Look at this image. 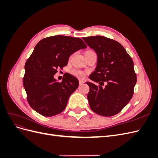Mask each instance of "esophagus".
<instances>
[{
  "label": "esophagus",
  "instance_id": "1",
  "mask_svg": "<svg viewBox=\"0 0 158 158\" xmlns=\"http://www.w3.org/2000/svg\"><path fill=\"white\" fill-rule=\"evenodd\" d=\"M83 83H84V80H82V79H80V80H79V84H83Z\"/></svg>",
  "mask_w": 158,
  "mask_h": 158
}]
</instances>
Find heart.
Wrapping results in <instances>:
<instances>
[{"instance_id": "heart-1", "label": "heart", "mask_w": 158, "mask_h": 158, "mask_svg": "<svg viewBox=\"0 0 158 158\" xmlns=\"http://www.w3.org/2000/svg\"><path fill=\"white\" fill-rule=\"evenodd\" d=\"M72 74H73L75 76H77V77H83L84 76V73L82 70H78V69H73L71 71Z\"/></svg>"}]
</instances>
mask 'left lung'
<instances>
[{
    "instance_id": "1",
    "label": "left lung",
    "mask_w": 158,
    "mask_h": 158,
    "mask_svg": "<svg viewBox=\"0 0 158 158\" xmlns=\"http://www.w3.org/2000/svg\"><path fill=\"white\" fill-rule=\"evenodd\" d=\"M98 55L97 66L89 78L95 82L107 83L103 89L92 82L88 99L91 109L102 116L115 115L131 101L136 83V74L131 57L123 46L103 36L83 37Z\"/></svg>"
}]
</instances>
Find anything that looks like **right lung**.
<instances>
[{
	"label": "right lung",
	"instance_id": "add662e5",
	"mask_svg": "<svg viewBox=\"0 0 158 158\" xmlns=\"http://www.w3.org/2000/svg\"><path fill=\"white\" fill-rule=\"evenodd\" d=\"M78 37L55 35L41 40L35 47L25 64L23 84L31 107L45 117L64 111L68 100L78 87V80L69 73L61 82L54 75L57 69L67 65L70 56L86 48Z\"/></svg>",
	"mask_w": 158,
	"mask_h": 158
}]
</instances>
